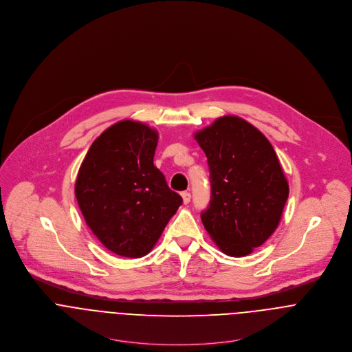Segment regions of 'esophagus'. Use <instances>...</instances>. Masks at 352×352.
I'll return each instance as SVG.
<instances>
[{"instance_id": "1", "label": "esophagus", "mask_w": 352, "mask_h": 352, "mask_svg": "<svg viewBox=\"0 0 352 352\" xmlns=\"http://www.w3.org/2000/svg\"><path fill=\"white\" fill-rule=\"evenodd\" d=\"M182 198H183V203H184V204H188L190 201H191V194L186 191V192L182 194Z\"/></svg>"}]
</instances>
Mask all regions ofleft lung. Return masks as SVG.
<instances>
[{
  "mask_svg": "<svg viewBox=\"0 0 352 352\" xmlns=\"http://www.w3.org/2000/svg\"><path fill=\"white\" fill-rule=\"evenodd\" d=\"M210 168L204 229L223 253L241 257L278 228L289 183L270 141L247 120L228 115L195 133Z\"/></svg>",
  "mask_w": 352,
  "mask_h": 352,
  "instance_id": "1",
  "label": "left lung"
}]
</instances>
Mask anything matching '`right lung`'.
<instances>
[{
	"instance_id": "1",
	"label": "right lung",
	"mask_w": 352,
	"mask_h": 352,
	"mask_svg": "<svg viewBox=\"0 0 352 352\" xmlns=\"http://www.w3.org/2000/svg\"><path fill=\"white\" fill-rule=\"evenodd\" d=\"M158 133L120 120L98 137L76 180V198L101 244L123 257L148 254L183 199L154 166Z\"/></svg>"
}]
</instances>
